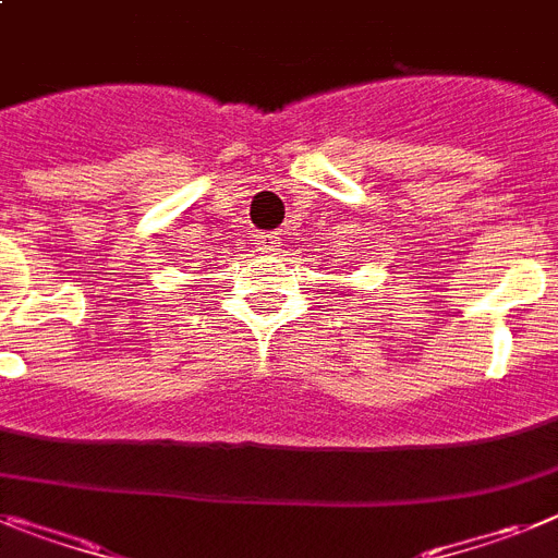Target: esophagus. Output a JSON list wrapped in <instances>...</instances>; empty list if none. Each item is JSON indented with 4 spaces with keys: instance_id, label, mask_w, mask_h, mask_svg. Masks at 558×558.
<instances>
[{
    "instance_id": "34e87169",
    "label": "esophagus",
    "mask_w": 558,
    "mask_h": 558,
    "mask_svg": "<svg viewBox=\"0 0 558 558\" xmlns=\"http://www.w3.org/2000/svg\"><path fill=\"white\" fill-rule=\"evenodd\" d=\"M275 246H278V238L269 235V232H260L257 235V250L260 252H275Z\"/></svg>"
}]
</instances>
